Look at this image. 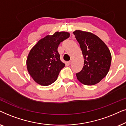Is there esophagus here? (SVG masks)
<instances>
[{"label":"esophagus","mask_w":126,"mask_h":126,"mask_svg":"<svg viewBox=\"0 0 126 126\" xmlns=\"http://www.w3.org/2000/svg\"><path fill=\"white\" fill-rule=\"evenodd\" d=\"M72 62H73V61H72V60H70V61H69V62H68V64H71V63H72Z\"/></svg>","instance_id":"obj_1"}]
</instances>
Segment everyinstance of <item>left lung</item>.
Returning <instances> with one entry per match:
<instances>
[{
	"label": "left lung",
	"instance_id": "left-lung-1",
	"mask_svg": "<svg viewBox=\"0 0 126 126\" xmlns=\"http://www.w3.org/2000/svg\"><path fill=\"white\" fill-rule=\"evenodd\" d=\"M79 44L84 59V66L76 74L80 82L94 85L100 82L108 74L112 56L106 44L92 33L77 30L73 32Z\"/></svg>",
	"mask_w": 126,
	"mask_h": 126
}]
</instances>
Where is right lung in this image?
<instances>
[{
	"mask_svg": "<svg viewBox=\"0 0 126 126\" xmlns=\"http://www.w3.org/2000/svg\"><path fill=\"white\" fill-rule=\"evenodd\" d=\"M69 37V33L56 32L40 40L30 51L26 60L27 70L38 84L48 86L57 79L65 66L60 59L59 45Z\"/></svg>",
	"mask_w": 126,
	"mask_h": 126,
	"instance_id": "right-lung-1",
	"label": "right lung"
}]
</instances>
